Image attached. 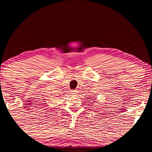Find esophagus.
I'll list each match as a JSON object with an SVG mask.
<instances>
[{
	"mask_svg": "<svg viewBox=\"0 0 152 152\" xmlns=\"http://www.w3.org/2000/svg\"><path fill=\"white\" fill-rule=\"evenodd\" d=\"M71 94H77V91H76V90H74V91H71Z\"/></svg>",
	"mask_w": 152,
	"mask_h": 152,
	"instance_id": "34e87169",
	"label": "esophagus"
}]
</instances>
